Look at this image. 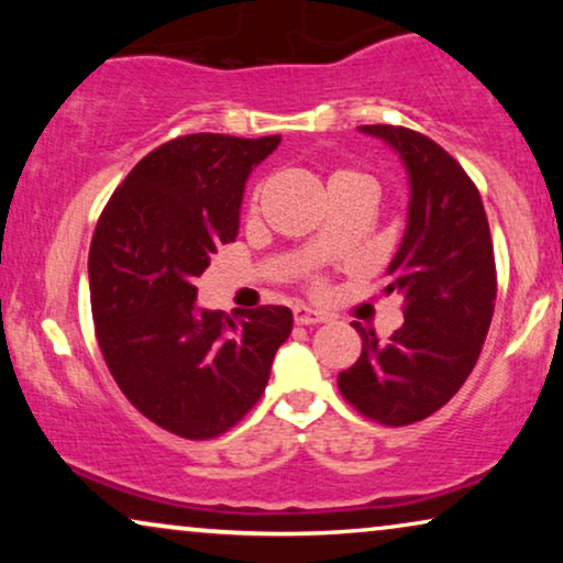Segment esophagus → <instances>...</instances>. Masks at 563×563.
<instances>
[{"mask_svg":"<svg viewBox=\"0 0 563 563\" xmlns=\"http://www.w3.org/2000/svg\"><path fill=\"white\" fill-rule=\"evenodd\" d=\"M295 322H297V325H320V322H325V314L314 312L305 305H297L295 307Z\"/></svg>","mask_w":563,"mask_h":563,"instance_id":"obj_1","label":"esophagus"}]
</instances>
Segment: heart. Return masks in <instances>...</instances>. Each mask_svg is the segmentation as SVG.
<instances>
[{
    "mask_svg": "<svg viewBox=\"0 0 563 563\" xmlns=\"http://www.w3.org/2000/svg\"><path fill=\"white\" fill-rule=\"evenodd\" d=\"M345 181H361V184H372V181L366 179L364 174H358V172H351V168H338V172L330 174V179H328V189H330V187H338V184H345ZM310 284H312V289H322V287H325V282L318 279V276H314V279H312Z\"/></svg>",
    "mask_w": 563,
    "mask_h": 563,
    "instance_id": "obj_1",
    "label": "heart"
}]
</instances>
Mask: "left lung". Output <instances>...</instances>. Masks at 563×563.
Wrapping results in <instances>:
<instances>
[{"label": "left lung", "instance_id": "obj_1", "mask_svg": "<svg viewBox=\"0 0 563 563\" xmlns=\"http://www.w3.org/2000/svg\"><path fill=\"white\" fill-rule=\"evenodd\" d=\"M361 130L387 141L410 174V218L387 268L405 322L387 341L353 322L364 349L338 389L364 418L402 428L441 410L474 372L495 314V245L479 189L449 151L410 128Z\"/></svg>", "mask_w": 563, "mask_h": 563}]
</instances>
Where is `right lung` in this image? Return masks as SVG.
Segmentation results:
<instances>
[{
  "label": "right lung",
  "mask_w": 563,
  "mask_h": 563,
  "mask_svg": "<svg viewBox=\"0 0 563 563\" xmlns=\"http://www.w3.org/2000/svg\"><path fill=\"white\" fill-rule=\"evenodd\" d=\"M282 135H179L135 164L91 235L89 295L99 351L137 412L207 441L253 410L291 310L233 318L199 310L195 279L238 235L245 179Z\"/></svg>",
  "instance_id": "1"
}]
</instances>
